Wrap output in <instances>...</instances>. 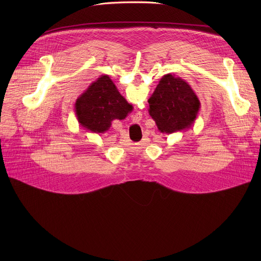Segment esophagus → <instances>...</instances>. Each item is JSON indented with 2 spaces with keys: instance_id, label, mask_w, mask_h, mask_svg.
Wrapping results in <instances>:
<instances>
[{
  "instance_id": "34e87169",
  "label": "esophagus",
  "mask_w": 261,
  "mask_h": 261,
  "mask_svg": "<svg viewBox=\"0 0 261 261\" xmlns=\"http://www.w3.org/2000/svg\"><path fill=\"white\" fill-rule=\"evenodd\" d=\"M136 115H142V112H138L136 113Z\"/></svg>"
}]
</instances>
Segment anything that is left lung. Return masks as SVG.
<instances>
[{"instance_id": "8db88e82", "label": "left lung", "mask_w": 261, "mask_h": 261, "mask_svg": "<svg viewBox=\"0 0 261 261\" xmlns=\"http://www.w3.org/2000/svg\"><path fill=\"white\" fill-rule=\"evenodd\" d=\"M148 102L149 115L158 129L166 134L190 129L201 107L193 88L181 77L171 74L161 78Z\"/></svg>"}]
</instances>
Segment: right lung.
<instances>
[{
	"instance_id": "right-lung-1",
	"label": "right lung",
	"mask_w": 261,
	"mask_h": 261,
	"mask_svg": "<svg viewBox=\"0 0 261 261\" xmlns=\"http://www.w3.org/2000/svg\"><path fill=\"white\" fill-rule=\"evenodd\" d=\"M132 109V105L121 96L111 78L102 75L77 98L75 114L80 126L88 131L103 133L114 119H125Z\"/></svg>"
}]
</instances>
